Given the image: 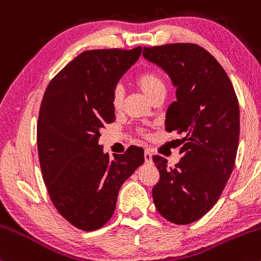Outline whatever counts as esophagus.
<instances>
[{
	"label": "esophagus",
	"instance_id": "1",
	"mask_svg": "<svg viewBox=\"0 0 261 261\" xmlns=\"http://www.w3.org/2000/svg\"><path fill=\"white\" fill-rule=\"evenodd\" d=\"M145 162L147 164H151L152 163V153L149 149H146L145 151Z\"/></svg>",
	"mask_w": 261,
	"mask_h": 261
}]
</instances>
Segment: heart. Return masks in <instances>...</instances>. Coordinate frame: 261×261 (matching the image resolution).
<instances>
[{
    "label": "heart",
    "mask_w": 261,
    "mask_h": 261,
    "mask_svg": "<svg viewBox=\"0 0 261 261\" xmlns=\"http://www.w3.org/2000/svg\"><path fill=\"white\" fill-rule=\"evenodd\" d=\"M136 85L146 94L149 99H153L155 95L161 93H166V83L157 72L153 71H146L136 77ZM124 101V93L120 87H116L112 94V104L115 110H120Z\"/></svg>",
    "instance_id": "b5f03b06"
}]
</instances>
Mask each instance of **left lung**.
Here are the masks:
<instances>
[{"mask_svg":"<svg viewBox=\"0 0 261 261\" xmlns=\"http://www.w3.org/2000/svg\"><path fill=\"white\" fill-rule=\"evenodd\" d=\"M143 58L163 68L176 87L166 130L182 134V158L169 168L153 155L160 180L152 189L155 208L169 222L200 220L220 199L234 167L239 104L226 71L196 44L143 47Z\"/></svg>","mask_w":261,"mask_h":261,"instance_id":"1","label":"left lung"}]
</instances>
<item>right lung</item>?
<instances>
[{
    "mask_svg": "<svg viewBox=\"0 0 261 261\" xmlns=\"http://www.w3.org/2000/svg\"><path fill=\"white\" fill-rule=\"evenodd\" d=\"M142 47L88 50L46 87L37 126L41 174L54 206L82 230L100 228L113 216L121 185L145 162L143 149L104 153L100 130L115 120L112 94Z\"/></svg>",
    "mask_w": 261,
    "mask_h": 261,
    "instance_id": "add662e5",
    "label": "right lung"
}]
</instances>
